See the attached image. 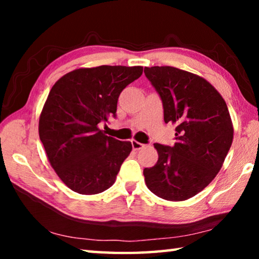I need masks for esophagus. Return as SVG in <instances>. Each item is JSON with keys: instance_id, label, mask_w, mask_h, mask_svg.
Here are the masks:
<instances>
[{"instance_id": "esophagus-1", "label": "esophagus", "mask_w": 259, "mask_h": 259, "mask_svg": "<svg viewBox=\"0 0 259 259\" xmlns=\"http://www.w3.org/2000/svg\"><path fill=\"white\" fill-rule=\"evenodd\" d=\"M131 145H133V148L135 151H138V150H142V148L145 146L144 144L137 142V140H131Z\"/></svg>"}]
</instances>
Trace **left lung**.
<instances>
[{"instance_id": "8db88e82", "label": "left lung", "mask_w": 259, "mask_h": 259, "mask_svg": "<svg viewBox=\"0 0 259 259\" xmlns=\"http://www.w3.org/2000/svg\"><path fill=\"white\" fill-rule=\"evenodd\" d=\"M160 95L164 122L176 124L174 146L154 144L159 160L144 169L152 193L184 201L207 187L221 170L233 142V124L221 94L196 74L171 66L144 69Z\"/></svg>"}]
</instances>
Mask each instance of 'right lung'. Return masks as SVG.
<instances>
[{"label": "right lung", "instance_id": "right-lung-1", "mask_svg": "<svg viewBox=\"0 0 259 259\" xmlns=\"http://www.w3.org/2000/svg\"><path fill=\"white\" fill-rule=\"evenodd\" d=\"M142 66L77 68L51 88L38 121L48 160L72 191L93 195L111 187L133 145L106 136L99 124L116 116L124 88Z\"/></svg>", "mask_w": 259, "mask_h": 259}]
</instances>
